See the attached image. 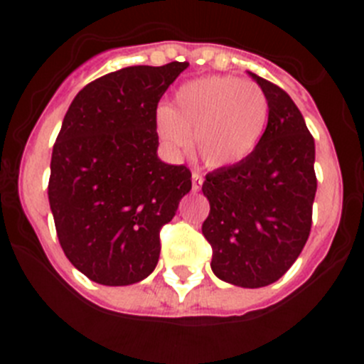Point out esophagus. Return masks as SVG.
<instances>
[{
	"label": "esophagus",
	"mask_w": 364,
	"mask_h": 364,
	"mask_svg": "<svg viewBox=\"0 0 364 364\" xmlns=\"http://www.w3.org/2000/svg\"><path fill=\"white\" fill-rule=\"evenodd\" d=\"M203 174H199V172H192V188L193 192H199L200 186H203Z\"/></svg>",
	"instance_id": "1"
}]
</instances>
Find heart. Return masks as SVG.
<instances>
[{
    "mask_svg": "<svg viewBox=\"0 0 364 364\" xmlns=\"http://www.w3.org/2000/svg\"><path fill=\"white\" fill-rule=\"evenodd\" d=\"M269 100L262 87L240 77H204L183 84L171 107L156 111V132L174 155L188 151L190 135L209 168L243 161L266 132Z\"/></svg>",
    "mask_w": 364,
    "mask_h": 364,
    "instance_id": "1",
    "label": "heart"
}]
</instances>
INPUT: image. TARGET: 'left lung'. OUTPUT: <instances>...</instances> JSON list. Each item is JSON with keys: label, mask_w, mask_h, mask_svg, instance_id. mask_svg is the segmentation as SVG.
Listing matches in <instances>:
<instances>
[{"label": "left lung", "mask_w": 364, "mask_h": 364, "mask_svg": "<svg viewBox=\"0 0 364 364\" xmlns=\"http://www.w3.org/2000/svg\"><path fill=\"white\" fill-rule=\"evenodd\" d=\"M250 75L269 100L266 132L243 161L205 176L203 234L213 248V273L257 289L284 277L306 245L317 178L303 114L282 87Z\"/></svg>", "instance_id": "1"}]
</instances>
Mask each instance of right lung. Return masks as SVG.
<instances>
[{"mask_svg": "<svg viewBox=\"0 0 364 364\" xmlns=\"http://www.w3.org/2000/svg\"><path fill=\"white\" fill-rule=\"evenodd\" d=\"M188 63L127 67L77 93L50 159L49 204L65 255L90 280L132 285L153 273L160 229L192 190L185 165L156 155V107Z\"/></svg>", "mask_w": 364, "mask_h": 364, "instance_id": "obj_1", "label": "right lung"}]
</instances>
